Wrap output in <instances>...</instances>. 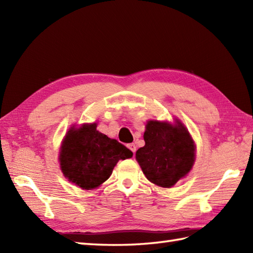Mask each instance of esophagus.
Instances as JSON below:
<instances>
[{
    "mask_svg": "<svg viewBox=\"0 0 253 253\" xmlns=\"http://www.w3.org/2000/svg\"><path fill=\"white\" fill-rule=\"evenodd\" d=\"M127 147H128V149H129L132 153L136 152V146H135V143H128Z\"/></svg>",
    "mask_w": 253,
    "mask_h": 253,
    "instance_id": "obj_1",
    "label": "esophagus"
}]
</instances>
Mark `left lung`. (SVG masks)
<instances>
[{"label": "left lung", "instance_id": "left-lung-1", "mask_svg": "<svg viewBox=\"0 0 253 253\" xmlns=\"http://www.w3.org/2000/svg\"><path fill=\"white\" fill-rule=\"evenodd\" d=\"M144 131V147L136 159L143 174L153 184L169 188L191 169L195 162V144L180 123L150 121Z\"/></svg>", "mask_w": 253, "mask_h": 253}]
</instances>
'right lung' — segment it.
<instances>
[{"label":"right lung","mask_w":253,"mask_h":253,"mask_svg":"<svg viewBox=\"0 0 253 253\" xmlns=\"http://www.w3.org/2000/svg\"><path fill=\"white\" fill-rule=\"evenodd\" d=\"M131 157L129 149L99 132L94 123L72 128L67 132L61 148L60 163L69 181L90 190L109 179L118 161Z\"/></svg>","instance_id":"1"}]
</instances>
